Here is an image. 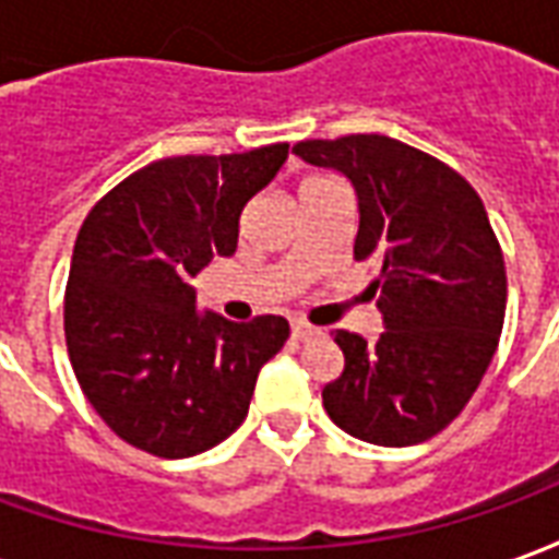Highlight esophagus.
Here are the masks:
<instances>
[{
    "label": "esophagus",
    "mask_w": 559,
    "mask_h": 559,
    "mask_svg": "<svg viewBox=\"0 0 559 559\" xmlns=\"http://www.w3.org/2000/svg\"><path fill=\"white\" fill-rule=\"evenodd\" d=\"M314 335H320V329L308 326V323H302V320H293V338L308 341V338H314Z\"/></svg>",
    "instance_id": "34e87169"
}]
</instances>
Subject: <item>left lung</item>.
<instances>
[{"mask_svg": "<svg viewBox=\"0 0 559 559\" xmlns=\"http://www.w3.org/2000/svg\"><path fill=\"white\" fill-rule=\"evenodd\" d=\"M293 152L350 179L353 257L380 263L371 290L386 329L374 344L332 332L344 371L323 407L365 443H425L464 411L500 341L506 266L488 212L461 173L383 134L302 140Z\"/></svg>", "mask_w": 559, "mask_h": 559, "instance_id": "left-lung-1", "label": "left lung"}]
</instances>
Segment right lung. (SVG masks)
Masks as SVG:
<instances>
[{
	"label": "right lung",
	"mask_w": 559,
	"mask_h": 559,
	"mask_svg": "<svg viewBox=\"0 0 559 559\" xmlns=\"http://www.w3.org/2000/svg\"><path fill=\"white\" fill-rule=\"evenodd\" d=\"M287 148L155 160L80 227L66 287L71 368L107 428L148 455L191 457L227 440L260 368L290 338L284 317L200 314L191 287L212 254L236 251L245 203Z\"/></svg>",
	"instance_id": "right-lung-1"
}]
</instances>
